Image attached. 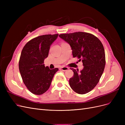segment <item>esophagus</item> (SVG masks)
<instances>
[{
    "label": "esophagus",
    "mask_w": 125,
    "mask_h": 125,
    "mask_svg": "<svg viewBox=\"0 0 125 125\" xmlns=\"http://www.w3.org/2000/svg\"><path fill=\"white\" fill-rule=\"evenodd\" d=\"M68 69H69L68 67H61V69L62 71H66Z\"/></svg>",
    "instance_id": "1"
}]
</instances>
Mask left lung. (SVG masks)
<instances>
[{"label":"left lung","mask_w":125,"mask_h":125,"mask_svg":"<svg viewBox=\"0 0 125 125\" xmlns=\"http://www.w3.org/2000/svg\"><path fill=\"white\" fill-rule=\"evenodd\" d=\"M59 36L70 45L73 57L83 62V69L71 68L73 77L69 85L75 92L84 94L93 90L99 82L105 66V51L100 40L89 33L62 34Z\"/></svg>","instance_id":"8db88e82"}]
</instances>
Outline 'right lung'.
Masks as SVG:
<instances>
[{
  "instance_id": "add662e5",
  "label": "right lung",
  "mask_w": 125,
  "mask_h": 125,
  "mask_svg": "<svg viewBox=\"0 0 125 125\" xmlns=\"http://www.w3.org/2000/svg\"><path fill=\"white\" fill-rule=\"evenodd\" d=\"M58 34H46L29 41L22 49L19 62V68L23 82L30 92L41 95L46 92L58 69L45 67L44 59L48 55L51 44Z\"/></svg>"
}]
</instances>
